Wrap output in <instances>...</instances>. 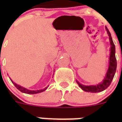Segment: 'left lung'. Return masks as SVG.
<instances>
[{"label": "left lung", "mask_w": 122, "mask_h": 122, "mask_svg": "<svg viewBox=\"0 0 122 122\" xmlns=\"http://www.w3.org/2000/svg\"><path fill=\"white\" fill-rule=\"evenodd\" d=\"M106 29L107 30V33H108L110 43H111V52H110V57H109V68L107 70L106 77L103 81L97 85V86H86L81 84L78 82H77L79 87L84 91L87 92H91V93H97V92H100L105 89H106L109 86H110L113 78L114 77L115 73L117 69V60L116 58V48L115 45L114 44V42L112 41V38L111 37V33L109 31L107 27H106Z\"/></svg>", "instance_id": "1"}]
</instances>
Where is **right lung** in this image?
<instances>
[{
	"mask_svg": "<svg viewBox=\"0 0 122 122\" xmlns=\"http://www.w3.org/2000/svg\"><path fill=\"white\" fill-rule=\"evenodd\" d=\"M11 82H12L13 84L15 85V87H16L17 89H18L19 91H21V92H22V93H27V94H36V93H40V92H42L45 91L46 89H47V88H48V87H46V88H45L44 89H41V90H28V89H25V88H24V87H21V86H19V85L16 84H15V83L13 82L12 81H11Z\"/></svg>",
	"mask_w": 122,
	"mask_h": 122,
	"instance_id": "add662e5",
	"label": "right lung"
}]
</instances>
